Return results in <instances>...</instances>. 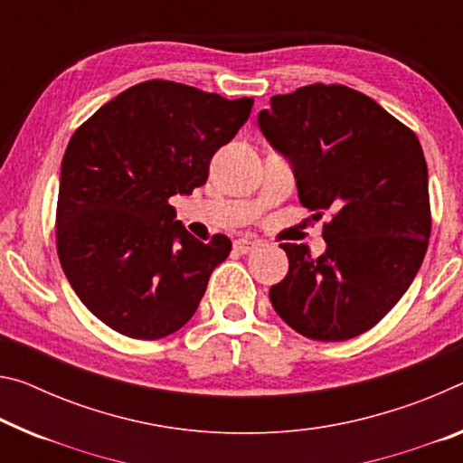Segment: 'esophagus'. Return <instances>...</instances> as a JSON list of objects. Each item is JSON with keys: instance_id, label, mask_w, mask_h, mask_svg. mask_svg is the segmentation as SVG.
<instances>
[{"instance_id": "1", "label": "esophagus", "mask_w": 463, "mask_h": 463, "mask_svg": "<svg viewBox=\"0 0 463 463\" xmlns=\"http://www.w3.org/2000/svg\"><path fill=\"white\" fill-rule=\"evenodd\" d=\"M258 245H260V241L247 239V237H241V239L234 241V249H237L239 253H249V251H251V249H255Z\"/></svg>"}]
</instances>
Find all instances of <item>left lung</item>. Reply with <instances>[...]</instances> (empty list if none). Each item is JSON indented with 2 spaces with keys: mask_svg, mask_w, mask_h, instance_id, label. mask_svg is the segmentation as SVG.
Listing matches in <instances>:
<instances>
[{
  "mask_svg": "<svg viewBox=\"0 0 463 463\" xmlns=\"http://www.w3.org/2000/svg\"><path fill=\"white\" fill-rule=\"evenodd\" d=\"M295 168L298 200L321 216L327 249L282 243L288 274L269 288L300 335L342 342L375 327L412 284L430 237L429 171L412 129L366 94L309 84L258 115Z\"/></svg>",
  "mask_w": 463,
  "mask_h": 463,
  "instance_id": "obj_1",
  "label": "left lung"
}]
</instances>
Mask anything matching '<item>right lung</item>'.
Returning <instances> with one entry per match:
<instances>
[{
    "label": "right lung",
    "mask_w": 463,
    "mask_h": 463,
    "mask_svg": "<svg viewBox=\"0 0 463 463\" xmlns=\"http://www.w3.org/2000/svg\"><path fill=\"white\" fill-rule=\"evenodd\" d=\"M253 99L148 80L80 126L61 163L57 255L88 311L136 340L177 332L200 305L231 239L202 243L168 200L208 181L210 160L251 113Z\"/></svg>",
    "instance_id": "right-lung-1"
}]
</instances>
